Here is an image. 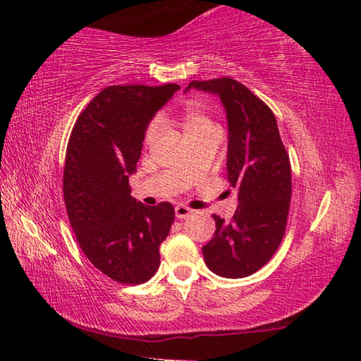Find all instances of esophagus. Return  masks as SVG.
I'll use <instances>...</instances> for the list:
<instances>
[{"instance_id":"esophagus-1","label":"esophagus","mask_w":361,"mask_h":361,"mask_svg":"<svg viewBox=\"0 0 361 361\" xmlns=\"http://www.w3.org/2000/svg\"><path fill=\"white\" fill-rule=\"evenodd\" d=\"M194 210L192 209H189V207H186V205H178V207H175V215H176V218L178 219H185V218H188L189 215H191Z\"/></svg>"}]
</instances>
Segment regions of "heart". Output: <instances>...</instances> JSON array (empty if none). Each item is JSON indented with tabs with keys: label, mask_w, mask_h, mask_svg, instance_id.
I'll return each instance as SVG.
<instances>
[{
	"label": "heart",
	"mask_w": 361,
	"mask_h": 361,
	"mask_svg": "<svg viewBox=\"0 0 361 361\" xmlns=\"http://www.w3.org/2000/svg\"><path fill=\"white\" fill-rule=\"evenodd\" d=\"M181 126L183 129H185L186 135H191V133L213 127V122L210 119L209 113L205 111V108L200 105L199 102H189L181 113ZM157 132H159L157 121L149 122V126L146 127L145 130V138H143L146 146H151L154 143V140L157 138Z\"/></svg>",
	"instance_id": "obj_1"
}]
</instances>
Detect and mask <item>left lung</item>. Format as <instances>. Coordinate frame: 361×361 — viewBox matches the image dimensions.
I'll use <instances>...</instances> for the list:
<instances>
[{
  "label": "left lung",
  "instance_id": "1",
  "mask_svg": "<svg viewBox=\"0 0 361 361\" xmlns=\"http://www.w3.org/2000/svg\"><path fill=\"white\" fill-rule=\"evenodd\" d=\"M219 95L228 113V181L237 189L231 221L213 215V239L202 247L205 264L226 279L248 277L282 242L291 200V164L276 116L259 97L232 78L188 85Z\"/></svg>",
  "mask_w": 361,
  "mask_h": 361
}]
</instances>
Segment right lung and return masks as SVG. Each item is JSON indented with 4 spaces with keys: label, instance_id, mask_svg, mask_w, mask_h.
<instances>
[{
    "label": "right lung",
    "instance_id": "add662e5",
    "mask_svg": "<svg viewBox=\"0 0 361 361\" xmlns=\"http://www.w3.org/2000/svg\"><path fill=\"white\" fill-rule=\"evenodd\" d=\"M178 84L108 85L73 126L63 169L66 213L82 253L114 282H148L175 219L170 202L148 207L130 195L145 130Z\"/></svg>",
    "mask_w": 361,
    "mask_h": 361
}]
</instances>
